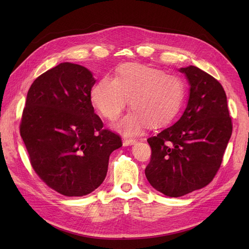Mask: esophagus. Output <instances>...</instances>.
<instances>
[{
	"mask_svg": "<svg viewBox=\"0 0 249 249\" xmlns=\"http://www.w3.org/2000/svg\"><path fill=\"white\" fill-rule=\"evenodd\" d=\"M136 142L137 141L135 140V139H124L123 144H124V146H130V145L135 144V143H136Z\"/></svg>",
	"mask_w": 249,
	"mask_h": 249,
	"instance_id": "1",
	"label": "esophagus"
}]
</instances>
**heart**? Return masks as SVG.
Returning <instances> with one entry per match:
<instances>
[{"label":"heart","instance_id":"1","mask_svg":"<svg viewBox=\"0 0 249 249\" xmlns=\"http://www.w3.org/2000/svg\"><path fill=\"white\" fill-rule=\"evenodd\" d=\"M185 97L184 82L154 67L129 63L120 66L115 78L105 77L91 90V102L101 114L115 120L130 99L131 112L114 129L125 136L140 134L147 124L159 127L176 117Z\"/></svg>","mask_w":249,"mask_h":249}]
</instances>
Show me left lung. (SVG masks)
<instances>
[{"instance_id":"8db88e82","label":"left lung","mask_w":249,"mask_h":249,"mask_svg":"<svg viewBox=\"0 0 249 249\" xmlns=\"http://www.w3.org/2000/svg\"><path fill=\"white\" fill-rule=\"evenodd\" d=\"M178 71L189 84L187 107L175 124L147 139L152 158L145 168L149 184L170 197L201 189L213 179L232 131L220 83L193 65Z\"/></svg>"}]
</instances>
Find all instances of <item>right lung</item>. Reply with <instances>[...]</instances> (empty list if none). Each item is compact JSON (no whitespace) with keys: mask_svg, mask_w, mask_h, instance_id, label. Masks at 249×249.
<instances>
[{"mask_svg":"<svg viewBox=\"0 0 249 249\" xmlns=\"http://www.w3.org/2000/svg\"><path fill=\"white\" fill-rule=\"evenodd\" d=\"M95 79L86 67L60 63L30 87L20 136L39 178L65 196H83L100 187L109 157L122 146L94 113Z\"/></svg>","mask_w":249,"mask_h":249,"instance_id":"1","label":"right lung"}]
</instances>
